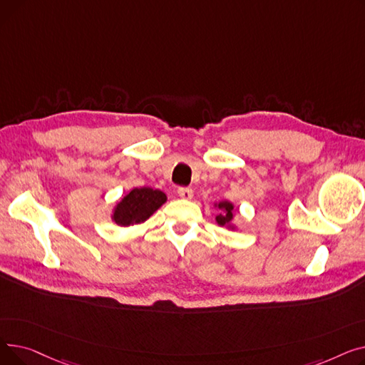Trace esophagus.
<instances>
[{
	"label": "esophagus",
	"instance_id": "obj_1",
	"mask_svg": "<svg viewBox=\"0 0 365 365\" xmlns=\"http://www.w3.org/2000/svg\"><path fill=\"white\" fill-rule=\"evenodd\" d=\"M178 195L180 198H183V200H190V198L194 197V192H192V189H190V187H179L178 189Z\"/></svg>",
	"mask_w": 365,
	"mask_h": 365
}]
</instances>
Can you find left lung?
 Segmentation results:
<instances>
[{
    "label": "left lung",
    "instance_id": "obj_1",
    "mask_svg": "<svg viewBox=\"0 0 365 365\" xmlns=\"http://www.w3.org/2000/svg\"><path fill=\"white\" fill-rule=\"evenodd\" d=\"M219 208L223 210V213L219 215V216L216 217V220H217L219 225L223 226V225H226V223H229V222L232 220V217H234V213H232L234 205H232L231 202H220V204H219Z\"/></svg>",
    "mask_w": 365,
    "mask_h": 365
}]
</instances>
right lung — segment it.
<instances>
[{
	"label": "right lung",
	"mask_w": 365,
	"mask_h": 365,
	"mask_svg": "<svg viewBox=\"0 0 365 365\" xmlns=\"http://www.w3.org/2000/svg\"><path fill=\"white\" fill-rule=\"evenodd\" d=\"M165 200V194L158 189L136 187L118 202L113 213V220L120 226L142 223L149 219V216L158 210Z\"/></svg>",
	"instance_id": "1"
}]
</instances>
